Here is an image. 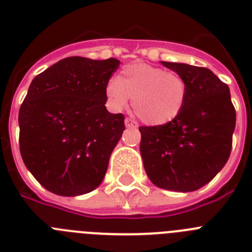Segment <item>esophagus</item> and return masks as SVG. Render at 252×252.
Instances as JSON below:
<instances>
[{"label":"esophagus","instance_id":"1","mask_svg":"<svg viewBox=\"0 0 252 252\" xmlns=\"http://www.w3.org/2000/svg\"><path fill=\"white\" fill-rule=\"evenodd\" d=\"M125 125H126L127 127H137V122L133 119H131V117H126V119H125Z\"/></svg>","mask_w":252,"mask_h":252}]
</instances>
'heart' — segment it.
I'll list each match as a JSON object with an SVG mask.
<instances>
[{
	"label": "heart",
	"instance_id": "obj_1",
	"mask_svg": "<svg viewBox=\"0 0 252 252\" xmlns=\"http://www.w3.org/2000/svg\"><path fill=\"white\" fill-rule=\"evenodd\" d=\"M188 84L179 73L145 63L126 65L106 87L108 103L121 111L132 98V108L139 119L158 126L173 121L183 110Z\"/></svg>",
	"mask_w": 252,
	"mask_h": 252
}]
</instances>
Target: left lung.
I'll list each match as a JSON object with an SVG mask.
<instances>
[{"instance_id": "left-lung-1", "label": "left lung", "mask_w": 252, "mask_h": 252, "mask_svg": "<svg viewBox=\"0 0 252 252\" xmlns=\"http://www.w3.org/2000/svg\"><path fill=\"white\" fill-rule=\"evenodd\" d=\"M188 84L183 110L173 121L140 126L146 174L159 188L193 192L209 183L230 158L236 111L228 86L209 69L161 62Z\"/></svg>"}]
</instances>
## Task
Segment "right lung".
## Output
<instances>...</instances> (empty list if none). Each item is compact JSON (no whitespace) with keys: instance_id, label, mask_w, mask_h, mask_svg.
Listing matches in <instances>:
<instances>
[{"instance_id":"right-lung-1","label":"right lung","mask_w":252,"mask_h":252,"mask_svg":"<svg viewBox=\"0 0 252 252\" xmlns=\"http://www.w3.org/2000/svg\"><path fill=\"white\" fill-rule=\"evenodd\" d=\"M120 60L70 57L32 79L20 107V153L49 192L81 195L101 184L125 116L106 110Z\"/></svg>"}]
</instances>
